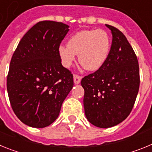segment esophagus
Wrapping results in <instances>:
<instances>
[{
  "instance_id": "esophagus-1",
  "label": "esophagus",
  "mask_w": 152,
  "mask_h": 152,
  "mask_svg": "<svg viewBox=\"0 0 152 152\" xmlns=\"http://www.w3.org/2000/svg\"><path fill=\"white\" fill-rule=\"evenodd\" d=\"M81 78H82V77H81V76H79V75H74V82H75V84H80V80H81Z\"/></svg>"
}]
</instances>
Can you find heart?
Here are the masks:
<instances>
[{
    "label": "heart",
    "instance_id": "b5f03b06",
    "mask_svg": "<svg viewBox=\"0 0 152 152\" xmlns=\"http://www.w3.org/2000/svg\"><path fill=\"white\" fill-rule=\"evenodd\" d=\"M111 49V38L103 29L82 30L69 39L68 45L58 49L64 66L69 67L78 55L80 64L90 72L100 69L106 62Z\"/></svg>",
    "mask_w": 152,
    "mask_h": 152
}]
</instances>
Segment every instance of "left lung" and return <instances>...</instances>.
Returning a JSON list of instances; mask_svg holds the SVG:
<instances>
[{"label":"left lung","mask_w":152,"mask_h":152,"mask_svg":"<svg viewBox=\"0 0 152 152\" xmlns=\"http://www.w3.org/2000/svg\"><path fill=\"white\" fill-rule=\"evenodd\" d=\"M112 45L103 66L81 80L84 107L88 121L100 128L116 126L133 108L140 84L136 55L126 36L114 26Z\"/></svg>","instance_id":"8db88e82"}]
</instances>
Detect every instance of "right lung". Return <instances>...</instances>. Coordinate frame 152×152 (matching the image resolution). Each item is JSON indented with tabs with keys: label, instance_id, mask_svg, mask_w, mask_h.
Masks as SVG:
<instances>
[{
	"label": "right lung",
	"instance_id": "add662e5",
	"mask_svg": "<svg viewBox=\"0 0 152 152\" xmlns=\"http://www.w3.org/2000/svg\"><path fill=\"white\" fill-rule=\"evenodd\" d=\"M68 28L62 23L40 21L24 35L12 56L8 96L16 116L31 127L52 124L73 88V75L62 66L58 52Z\"/></svg>",
	"mask_w": 152,
	"mask_h": 152
}]
</instances>
